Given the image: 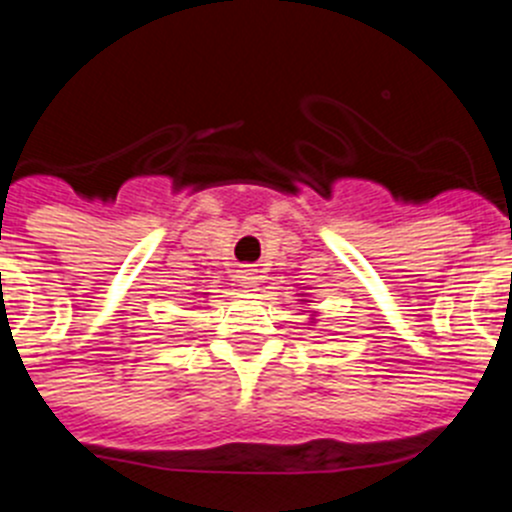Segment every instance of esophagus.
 Wrapping results in <instances>:
<instances>
[{
    "mask_svg": "<svg viewBox=\"0 0 512 512\" xmlns=\"http://www.w3.org/2000/svg\"><path fill=\"white\" fill-rule=\"evenodd\" d=\"M234 280H237V285H242V288H257L260 285V270H257L255 265H240V270L234 272Z\"/></svg>",
    "mask_w": 512,
    "mask_h": 512,
    "instance_id": "1",
    "label": "esophagus"
}]
</instances>
